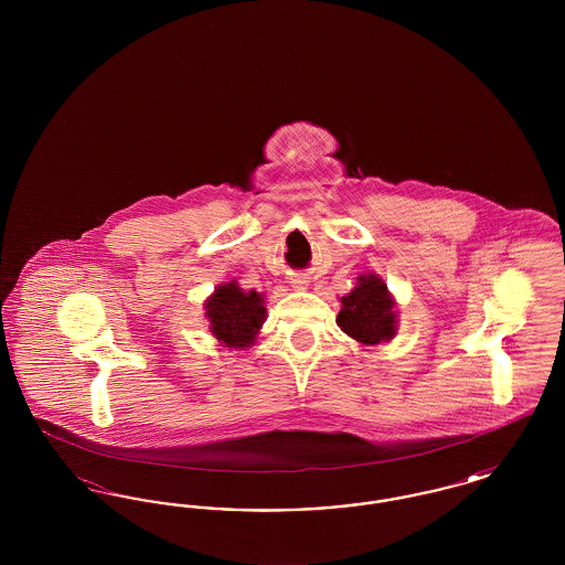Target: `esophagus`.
<instances>
[{
	"label": "esophagus",
	"instance_id": "34e87169",
	"mask_svg": "<svg viewBox=\"0 0 565 565\" xmlns=\"http://www.w3.org/2000/svg\"><path fill=\"white\" fill-rule=\"evenodd\" d=\"M290 284H292V288H296V290H305L309 286V277L305 273H296V275H292Z\"/></svg>",
	"mask_w": 565,
	"mask_h": 565
}]
</instances>
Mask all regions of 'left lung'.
I'll use <instances>...</instances> for the list:
<instances>
[{"label": "left lung", "mask_w": 565, "mask_h": 565, "mask_svg": "<svg viewBox=\"0 0 565 565\" xmlns=\"http://www.w3.org/2000/svg\"><path fill=\"white\" fill-rule=\"evenodd\" d=\"M341 305L337 323L351 339L364 345H379L396 334L394 300L375 275H362L350 295L341 298Z\"/></svg>", "instance_id": "obj_1"}]
</instances>
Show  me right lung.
<instances>
[{"mask_svg":"<svg viewBox=\"0 0 565 565\" xmlns=\"http://www.w3.org/2000/svg\"><path fill=\"white\" fill-rule=\"evenodd\" d=\"M212 332L224 348H249L256 339L258 328L265 320L263 295L249 290L243 292L237 284H224L205 302Z\"/></svg>","mask_w":565,"mask_h":565,"instance_id":"obj_1","label":"right lung"}]
</instances>
